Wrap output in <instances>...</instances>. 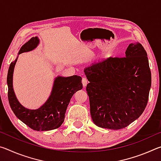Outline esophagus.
I'll list each match as a JSON object with an SVG mask.
<instances>
[{
    "mask_svg": "<svg viewBox=\"0 0 161 161\" xmlns=\"http://www.w3.org/2000/svg\"><path fill=\"white\" fill-rule=\"evenodd\" d=\"M81 83H82L84 86H86L87 84V79L84 77H82V79H81Z\"/></svg>",
    "mask_w": 161,
    "mask_h": 161,
    "instance_id": "obj_1",
    "label": "esophagus"
}]
</instances>
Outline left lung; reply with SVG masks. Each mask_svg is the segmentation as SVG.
<instances>
[{
	"instance_id": "obj_1",
	"label": "left lung",
	"mask_w": 161,
	"mask_h": 161,
	"mask_svg": "<svg viewBox=\"0 0 161 161\" xmlns=\"http://www.w3.org/2000/svg\"><path fill=\"white\" fill-rule=\"evenodd\" d=\"M92 121L97 126L118 130L137 119L148 101L151 73L147 53L131 43L126 57L112 58L84 70Z\"/></svg>"
}]
</instances>
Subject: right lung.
<instances>
[{
    "label": "right lung",
    "mask_w": 161,
    "mask_h": 161,
    "mask_svg": "<svg viewBox=\"0 0 161 161\" xmlns=\"http://www.w3.org/2000/svg\"><path fill=\"white\" fill-rule=\"evenodd\" d=\"M39 39L31 38L23 45L19 54L28 52L37 47ZM17 59L11 62L8 72L7 83L10 108L24 124L35 130H50L58 129L64 122L67 106L76 92L82 89L81 77L74 75L68 77H58L54 80L53 91L47 102L36 110H30L18 102L13 89V74Z\"/></svg>",
    "instance_id": "1"
}]
</instances>
